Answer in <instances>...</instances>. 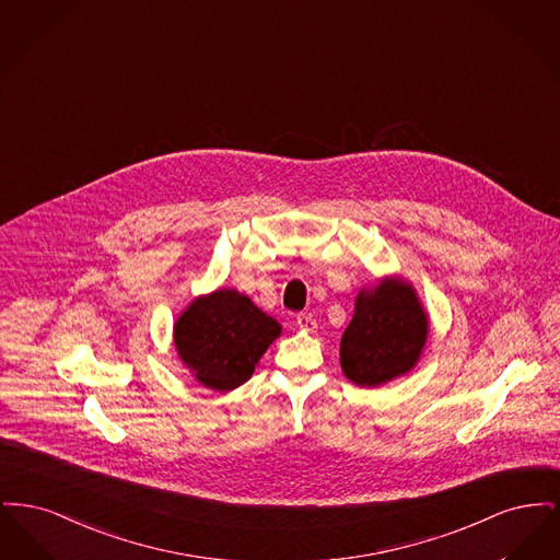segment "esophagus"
Returning a JSON list of instances; mask_svg holds the SVG:
<instances>
[{
  "label": "esophagus",
  "instance_id": "obj_1",
  "mask_svg": "<svg viewBox=\"0 0 560 560\" xmlns=\"http://www.w3.org/2000/svg\"><path fill=\"white\" fill-rule=\"evenodd\" d=\"M295 323H298V327L304 329V331H315V329H317V320H315V317H313L311 313H300V315L295 317Z\"/></svg>",
  "mask_w": 560,
  "mask_h": 560
}]
</instances>
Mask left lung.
Segmentation results:
<instances>
[{
    "label": "left lung",
    "instance_id": "left-lung-1",
    "mask_svg": "<svg viewBox=\"0 0 560 560\" xmlns=\"http://www.w3.org/2000/svg\"><path fill=\"white\" fill-rule=\"evenodd\" d=\"M428 315L411 283L386 277L361 290L340 342V365L357 386H380L411 372L427 345Z\"/></svg>",
    "mask_w": 560,
    "mask_h": 560
}]
</instances>
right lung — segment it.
Segmentation results:
<instances>
[{
  "label": "right lung",
  "instance_id": "1",
  "mask_svg": "<svg viewBox=\"0 0 560 560\" xmlns=\"http://www.w3.org/2000/svg\"><path fill=\"white\" fill-rule=\"evenodd\" d=\"M281 325L237 290L199 295L174 323V347L199 384L233 390L247 382Z\"/></svg>",
  "mask_w": 560,
  "mask_h": 560
}]
</instances>
